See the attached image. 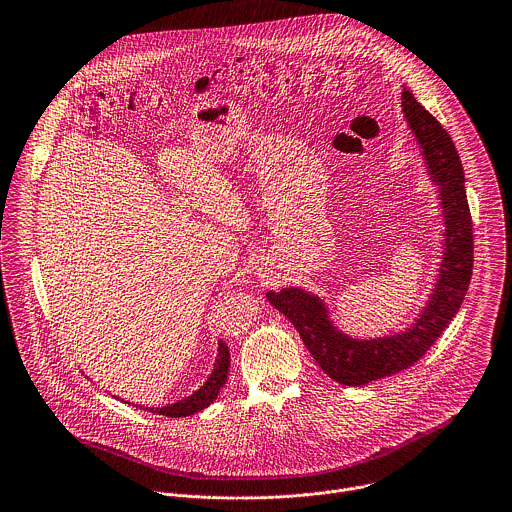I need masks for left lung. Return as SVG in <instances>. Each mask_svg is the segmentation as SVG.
<instances>
[{"instance_id":"obj_1","label":"left lung","mask_w":512,"mask_h":512,"mask_svg":"<svg viewBox=\"0 0 512 512\" xmlns=\"http://www.w3.org/2000/svg\"><path fill=\"white\" fill-rule=\"evenodd\" d=\"M403 111L431 179L439 185L445 215V253L433 295L415 323L391 337L353 339L333 327L325 303L297 287L269 291V303L297 329L319 367L337 383L361 387L415 365L457 315L473 275V221L465 171L447 129L403 89Z\"/></svg>"}]
</instances>
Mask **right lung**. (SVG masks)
Instances as JSON below:
<instances>
[{
    "label": "right lung",
    "instance_id": "right-lung-1",
    "mask_svg": "<svg viewBox=\"0 0 512 512\" xmlns=\"http://www.w3.org/2000/svg\"><path fill=\"white\" fill-rule=\"evenodd\" d=\"M229 365H231L229 347L223 341H219L215 367H213V373L209 375V379L205 381V385L199 391H195L191 397H185L183 401H177V403L165 405V407H151L149 411L157 413V415L171 417V419H175V417H189L193 413L203 411L205 407H209L217 399L221 387L225 385L227 373H229Z\"/></svg>",
    "mask_w": 512,
    "mask_h": 512
}]
</instances>
